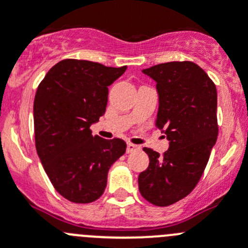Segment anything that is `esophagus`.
<instances>
[{
  "instance_id": "esophagus-1",
  "label": "esophagus",
  "mask_w": 248,
  "mask_h": 248,
  "mask_svg": "<svg viewBox=\"0 0 248 248\" xmlns=\"http://www.w3.org/2000/svg\"><path fill=\"white\" fill-rule=\"evenodd\" d=\"M140 147L137 146V144L133 143H127V153H132V152L140 151Z\"/></svg>"
}]
</instances>
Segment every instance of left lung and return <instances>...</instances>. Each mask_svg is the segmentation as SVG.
<instances>
[{"mask_svg":"<svg viewBox=\"0 0 248 248\" xmlns=\"http://www.w3.org/2000/svg\"><path fill=\"white\" fill-rule=\"evenodd\" d=\"M157 82L155 126L169 140L159 155L143 148L149 166L138 177L140 195L168 206L191 193L202 178L218 133L217 93L213 80L193 62H170L142 70Z\"/></svg>","mask_w":248,"mask_h":248,"instance_id":"left-lung-1","label":"left lung"}]
</instances>
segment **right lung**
<instances>
[{
  "label": "right lung",
  "mask_w": 248,
  "mask_h": 248,
  "mask_svg": "<svg viewBox=\"0 0 248 248\" xmlns=\"http://www.w3.org/2000/svg\"><path fill=\"white\" fill-rule=\"evenodd\" d=\"M126 69L64 59L38 86L33 106L35 148L55 190L69 202L99 199L108 169L126 152L124 140H104L90 129L106 111L108 86Z\"/></svg>",
  "instance_id": "1"
}]
</instances>
